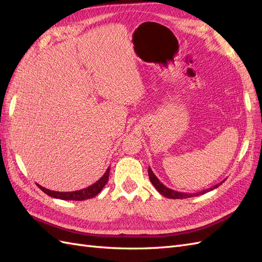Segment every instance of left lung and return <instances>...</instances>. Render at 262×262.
Wrapping results in <instances>:
<instances>
[{
  "label": "left lung",
  "mask_w": 262,
  "mask_h": 262,
  "mask_svg": "<svg viewBox=\"0 0 262 262\" xmlns=\"http://www.w3.org/2000/svg\"><path fill=\"white\" fill-rule=\"evenodd\" d=\"M148 177H149L150 182H152L153 186L156 188L157 191L160 192L161 194H163L164 196L168 198V199H187V198H191V196H196V195H200V194H204V193L211 191V190L216 189L220 185H222L225 181V179H224L223 181H221L220 184L213 186L212 188H209L207 190H202V191H200V192L187 193V192H179V191H176V190H172V189H169V188L166 187L164 184H162V182L160 181V179H158L154 175V172L152 171V169H150L149 167H148Z\"/></svg>",
  "instance_id": "left-lung-1"
}]
</instances>
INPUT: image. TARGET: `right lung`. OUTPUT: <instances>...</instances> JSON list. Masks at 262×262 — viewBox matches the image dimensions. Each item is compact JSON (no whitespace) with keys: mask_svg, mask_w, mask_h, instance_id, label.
Listing matches in <instances>:
<instances>
[{"mask_svg":"<svg viewBox=\"0 0 262 262\" xmlns=\"http://www.w3.org/2000/svg\"><path fill=\"white\" fill-rule=\"evenodd\" d=\"M109 170L110 167L107 168L106 172L102 175V177L100 179H98L95 184H93L92 186L81 189V190H76V191H71V192H60V191H54V190H49L46 189L42 186L38 185L37 186L40 188L45 193H47L48 195L55 198V199H61V200H73V201H83V200H87L91 199V198H94L95 195H97L102 188L105 187V185L107 184L108 181V177H109Z\"/></svg>","mask_w":262,"mask_h":262,"instance_id":"right-lung-1","label":"right lung"}]
</instances>
